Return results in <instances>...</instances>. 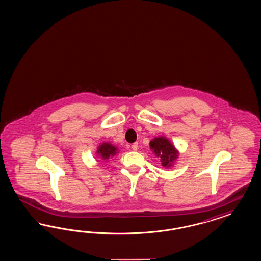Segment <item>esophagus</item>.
<instances>
[{
  "mask_svg": "<svg viewBox=\"0 0 261 261\" xmlns=\"http://www.w3.org/2000/svg\"><path fill=\"white\" fill-rule=\"evenodd\" d=\"M138 147H139V146H138V142H135V143L132 144V150H133V151H137Z\"/></svg>",
  "mask_w": 261,
  "mask_h": 261,
  "instance_id": "obj_1",
  "label": "esophagus"
}]
</instances>
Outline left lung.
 <instances>
[{
  "mask_svg": "<svg viewBox=\"0 0 261 261\" xmlns=\"http://www.w3.org/2000/svg\"><path fill=\"white\" fill-rule=\"evenodd\" d=\"M150 147L154 151L155 155L161 159L162 166L164 167H171L178 155L175 146L164 137L155 138L150 141Z\"/></svg>",
  "mask_w": 261,
  "mask_h": 261,
  "instance_id": "8db88e82",
  "label": "left lung"
}]
</instances>
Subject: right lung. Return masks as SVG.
Listing matches in <instances>:
<instances>
[{
    "mask_svg": "<svg viewBox=\"0 0 261 261\" xmlns=\"http://www.w3.org/2000/svg\"><path fill=\"white\" fill-rule=\"evenodd\" d=\"M97 153L100 158H102V160H108L109 158L117 154V148L113 146L112 144L105 142L103 144L99 145Z\"/></svg>",
    "mask_w": 261,
    "mask_h": 261,
    "instance_id": "1",
    "label": "right lung"
}]
</instances>
